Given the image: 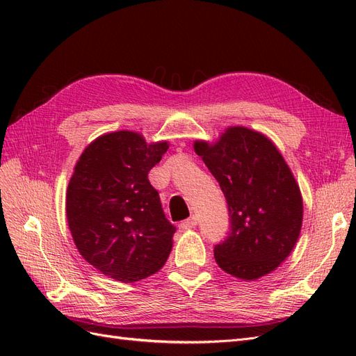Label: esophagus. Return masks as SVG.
Segmentation results:
<instances>
[{
  "mask_svg": "<svg viewBox=\"0 0 356 356\" xmlns=\"http://www.w3.org/2000/svg\"><path fill=\"white\" fill-rule=\"evenodd\" d=\"M196 224H197V218H196V217H191V218L184 220V221L181 222V229H182V230H190V229L195 227Z\"/></svg>",
  "mask_w": 356,
  "mask_h": 356,
  "instance_id": "esophagus-1",
  "label": "esophagus"
}]
</instances>
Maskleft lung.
I'll return each instance as SVG.
<instances>
[{
	"instance_id": "8db88e82",
	"label": "left lung",
	"mask_w": 356,
	"mask_h": 356,
	"mask_svg": "<svg viewBox=\"0 0 356 356\" xmlns=\"http://www.w3.org/2000/svg\"><path fill=\"white\" fill-rule=\"evenodd\" d=\"M195 152L220 182L230 213L215 261L243 281L272 273L294 250L303 224V197L285 159L266 135L245 126L227 127L215 143L197 139Z\"/></svg>"
}]
</instances>
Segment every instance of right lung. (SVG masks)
<instances>
[{
	"instance_id": "right-lung-1",
	"label": "right lung",
	"mask_w": 356,
	"mask_h": 356,
	"mask_svg": "<svg viewBox=\"0 0 356 356\" xmlns=\"http://www.w3.org/2000/svg\"><path fill=\"white\" fill-rule=\"evenodd\" d=\"M169 148L132 131L98 136L84 148L67 188V220L86 261L132 284L159 272L175 227L161 209L148 172Z\"/></svg>"
}]
</instances>
